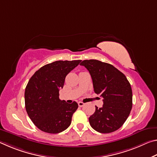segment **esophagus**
Wrapping results in <instances>:
<instances>
[{
  "instance_id": "esophagus-1",
  "label": "esophagus",
  "mask_w": 157,
  "mask_h": 157,
  "mask_svg": "<svg viewBox=\"0 0 157 157\" xmlns=\"http://www.w3.org/2000/svg\"><path fill=\"white\" fill-rule=\"evenodd\" d=\"M78 105H79V107H83V106L84 105V103H83L82 102H78Z\"/></svg>"
}]
</instances>
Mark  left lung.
I'll return each instance as SVG.
<instances>
[{
	"label": "left lung",
	"mask_w": 157,
	"mask_h": 157,
	"mask_svg": "<svg viewBox=\"0 0 157 157\" xmlns=\"http://www.w3.org/2000/svg\"><path fill=\"white\" fill-rule=\"evenodd\" d=\"M91 76L95 94L103 98L102 107L95 106L89 123L95 131L107 134L123 125L132 108V91L124 74L109 63L96 59L80 63Z\"/></svg>",
	"instance_id": "left-lung-1"
}]
</instances>
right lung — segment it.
<instances>
[{"label": "right lung", "mask_w": 157, "mask_h": 157, "mask_svg": "<svg viewBox=\"0 0 157 157\" xmlns=\"http://www.w3.org/2000/svg\"><path fill=\"white\" fill-rule=\"evenodd\" d=\"M81 60L56 61L39 69L25 90V109L33 123L46 133L57 134L70 126L78 105L59 99L66 76Z\"/></svg>", "instance_id": "obj_1"}]
</instances>
